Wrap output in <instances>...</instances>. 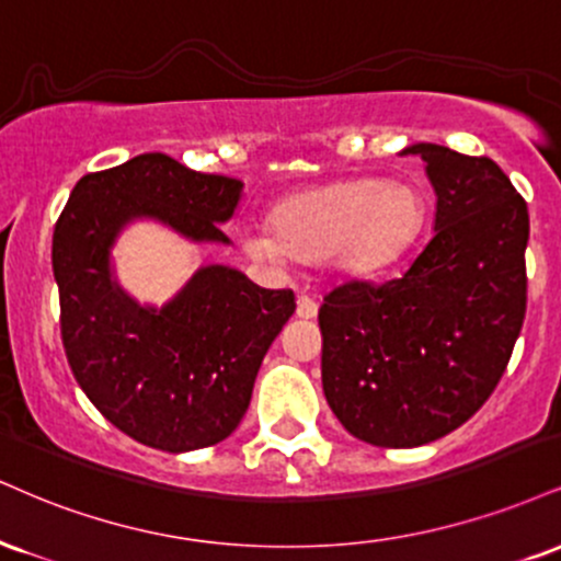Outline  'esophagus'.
<instances>
[{"instance_id":"obj_1","label":"esophagus","mask_w":561,"mask_h":561,"mask_svg":"<svg viewBox=\"0 0 561 561\" xmlns=\"http://www.w3.org/2000/svg\"><path fill=\"white\" fill-rule=\"evenodd\" d=\"M316 310H319V302H316L313 298H308V295H300L298 310H295V313H298V319H306V321L313 319Z\"/></svg>"}]
</instances>
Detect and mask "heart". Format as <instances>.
I'll list each match as a JSON object with an SVG mask.
<instances>
[{"label": "heart", "mask_w": 561, "mask_h": 561, "mask_svg": "<svg viewBox=\"0 0 561 561\" xmlns=\"http://www.w3.org/2000/svg\"><path fill=\"white\" fill-rule=\"evenodd\" d=\"M423 227V193L370 174L287 195L272 208V229L248 232L245 248L263 259H329L345 274H374L400 261Z\"/></svg>", "instance_id": "obj_1"}]
</instances>
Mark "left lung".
Listing matches in <instances>:
<instances>
[{"instance_id": "obj_1", "label": "left lung", "mask_w": 561, "mask_h": 561, "mask_svg": "<svg viewBox=\"0 0 561 561\" xmlns=\"http://www.w3.org/2000/svg\"><path fill=\"white\" fill-rule=\"evenodd\" d=\"M436 193L434 238L397 279L323 298L321 381L350 434L408 449L462 426L496 389L528 302V204L489 157L415 144Z\"/></svg>"}]
</instances>
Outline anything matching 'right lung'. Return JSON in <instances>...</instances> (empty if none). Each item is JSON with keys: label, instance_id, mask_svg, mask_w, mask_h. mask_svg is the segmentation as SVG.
<instances>
[{"label": "right lung", "instance_id": "add662e5", "mask_svg": "<svg viewBox=\"0 0 561 561\" xmlns=\"http://www.w3.org/2000/svg\"><path fill=\"white\" fill-rule=\"evenodd\" d=\"M240 195V180L140 153L80 178L54 227L72 376L112 426L146 447L204 449L238 428L295 295L211 263L161 308L140 306L114 279L112 248L135 219H157L193 242H229L219 225L232 219Z\"/></svg>", "mask_w": 561, "mask_h": 561}]
</instances>
